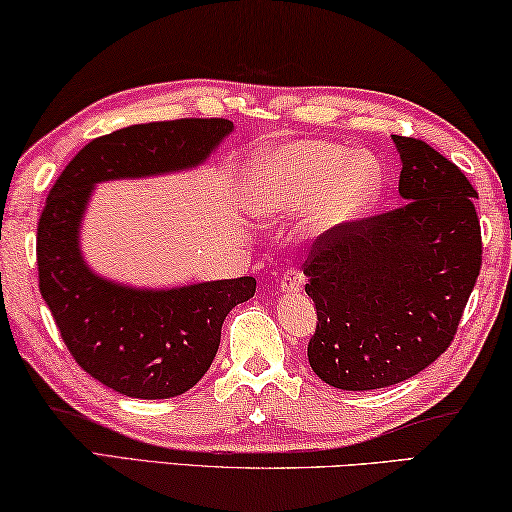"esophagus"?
I'll list each match as a JSON object with an SVG mask.
<instances>
[{
	"label": "esophagus",
	"mask_w": 512,
	"mask_h": 512,
	"mask_svg": "<svg viewBox=\"0 0 512 512\" xmlns=\"http://www.w3.org/2000/svg\"><path fill=\"white\" fill-rule=\"evenodd\" d=\"M304 283H306L304 272L297 270V267H290V270L283 272L279 288H281V292H301L304 290Z\"/></svg>",
	"instance_id": "1"
}]
</instances>
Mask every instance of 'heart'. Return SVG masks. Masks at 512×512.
Returning a JSON list of instances; mask_svg holds the SVG:
<instances>
[{
	"label": "heart",
	"instance_id": "obj_1",
	"mask_svg": "<svg viewBox=\"0 0 512 512\" xmlns=\"http://www.w3.org/2000/svg\"><path fill=\"white\" fill-rule=\"evenodd\" d=\"M383 172L367 154L324 140L267 149L251 163L242 199L256 215H295L313 206L317 226L358 220L381 192Z\"/></svg>",
	"mask_w": 512,
	"mask_h": 512
}]
</instances>
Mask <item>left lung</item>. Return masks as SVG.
Listing matches in <instances>:
<instances>
[{
    "mask_svg": "<svg viewBox=\"0 0 512 512\" xmlns=\"http://www.w3.org/2000/svg\"><path fill=\"white\" fill-rule=\"evenodd\" d=\"M392 140L406 204L322 233L304 263L308 363L340 390L388 388L445 354L481 272L472 183L424 140Z\"/></svg>",
    "mask_w": 512,
    "mask_h": 512,
    "instance_id": "8db88e82",
    "label": "left lung"
}]
</instances>
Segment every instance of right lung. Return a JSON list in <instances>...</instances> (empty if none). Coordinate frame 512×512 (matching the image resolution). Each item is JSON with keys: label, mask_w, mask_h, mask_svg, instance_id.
I'll use <instances>...</instances> for the list:
<instances>
[{"label": "right lung", "mask_w": 512, "mask_h": 512, "mask_svg": "<svg viewBox=\"0 0 512 512\" xmlns=\"http://www.w3.org/2000/svg\"><path fill=\"white\" fill-rule=\"evenodd\" d=\"M233 131L222 117L133 124L88 142L49 190L38 222L40 295L65 347L92 379L133 399H170L208 372L224 317L254 297V276L149 290L108 281L81 256L92 188L204 163Z\"/></svg>", "instance_id": "right-lung-1"}]
</instances>
